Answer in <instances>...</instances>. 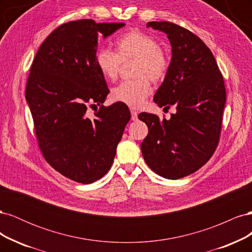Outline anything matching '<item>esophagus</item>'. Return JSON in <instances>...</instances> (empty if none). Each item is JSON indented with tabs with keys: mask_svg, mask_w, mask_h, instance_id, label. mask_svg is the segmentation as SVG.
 I'll return each instance as SVG.
<instances>
[{
	"mask_svg": "<svg viewBox=\"0 0 252 252\" xmlns=\"http://www.w3.org/2000/svg\"><path fill=\"white\" fill-rule=\"evenodd\" d=\"M130 112H131V120H132V121H136V120H138V112H136V111L133 110V109H131Z\"/></svg>",
	"mask_w": 252,
	"mask_h": 252,
	"instance_id": "esophagus-1",
	"label": "esophagus"
}]
</instances>
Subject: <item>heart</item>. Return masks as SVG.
Wrapping results in <instances>:
<instances>
[{"label": "heart", "instance_id": "obj_1", "mask_svg": "<svg viewBox=\"0 0 252 252\" xmlns=\"http://www.w3.org/2000/svg\"><path fill=\"white\" fill-rule=\"evenodd\" d=\"M131 59L136 61L134 75L140 78L120 83L111 94L114 101L139 108L151 93L148 78L152 81L162 80L168 71L169 63L155 37L140 32H130L116 41V52L106 48L97 50L95 65L104 78L114 80L118 77L121 63Z\"/></svg>", "mask_w": 252, "mask_h": 252}]
</instances>
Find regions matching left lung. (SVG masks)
I'll return each instance as SVG.
<instances>
[{
	"label": "left lung",
	"mask_w": 252,
	"mask_h": 252,
	"mask_svg": "<svg viewBox=\"0 0 252 252\" xmlns=\"http://www.w3.org/2000/svg\"><path fill=\"white\" fill-rule=\"evenodd\" d=\"M167 34L171 62L154 96L158 107H177L170 120L142 112L148 134L141 144L145 162L161 177L184 178L199 170L215 152L222 128L226 90L216 59L189 30L170 22H148Z\"/></svg>",
	"instance_id": "obj_1"
}]
</instances>
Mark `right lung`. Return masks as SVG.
<instances>
[{
	"mask_svg": "<svg viewBox=\"0 0 252 252\" xmlns=\"http://www.w3.org/2000/svg\"><path fill=\"white\" fill-rule=\"evenodd\" d=\"M123 26L66 23L42 43L30 68L25 96L42 154L57 171L82 184L110 169L130 120L126 104L102 105L109 89L95 65L98 35L105 39ZM89 104L100 106L91 118Z\"/></svg>",
	"mask_w": 252,
	"mask_h": 252,
	"instance_id": "add662e5",
	"label": "right lung"
}]
</instances>
